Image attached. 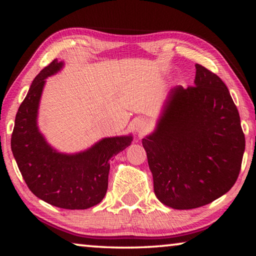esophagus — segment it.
Returning <instances> with one entry per match:
<instances>
[{
    "mask_svg": "<svg viewBox=\"0 0 256 256\" xmlns=\"http://www.w3.org/2000/svg\"><path fill=\"white\" fill-rule=\"evenodd\" d=\"M149 130V122L146 118L138 120L136 123V131L140 134V136H144Z\"/></svg>",
    "mask_w": 256,
    "mask_h": 256,
    "instance_id": "esophagus-1",
    "label": "esophagus"
}]
</instances>
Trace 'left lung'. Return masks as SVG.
I'll return each instance as SVG.
<instances>
[{"label":"left lung","mask_w":256,"mask_h":256,"mask_svg":"<svg viewBox=\"0 0 256 256\" xmlns=\"http://www.w3.org/2000/svg\"><path fill=\"white\" fill-rule=\"evenodd\" d=\"M196 86L170 92L156 132L142 140L158 200L178 210L209 204L240 175L245 136L226 84L196 64Z\"/></svg>","instance_id":"8db88e82"}]
</instances>
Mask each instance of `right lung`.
Returning <instances> with one entry per match:
<instances>
[{
	"label": "right lung",
	"mask_w": 256,
	"mask_h": 256,
	"mask_svg": "<svg viewBox=\"0 0 256 256\" xmlns=\"http://www.w3.org/2000/svg\"><path fill=\"white\" fill-rule=\"evenodd\" d=\"M63 63L52 60L38 73L16 115L12 154L29 190L62 209L84 210L98 204L107 192L110 160L131 144L132 136L106 138L76 154L56 152L37 128V110L47 76Z\"/></svg>",
	"instance_id": "right-lung-1"
}]
</instances>
